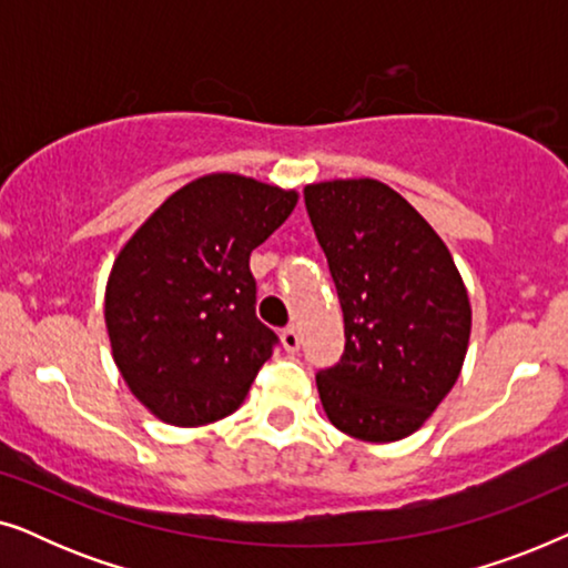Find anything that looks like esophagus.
<instances>
[{"label":"esophagus","instance_id":"1","mask_svg":"<svg viewBox=\"0 0 568 568\" xmlns=\"http://www.w3.org/2000/svg\"><path fill=\"white\" fill-rule=\"evenodd\" d=\"M282 344H284V348L286 352H297L300 348V344H302V338H300V331L294 328V325H290V328H284L282 331Z\"/></svg>","mask_w":568,"mask_h":568}]
</instances>
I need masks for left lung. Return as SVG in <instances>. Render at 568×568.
<instances>
[{
	"label": "left lung",
	"mask_w": 568,
	"mask_h": 568,
	"mask_svg": "<svg viewBox=\"0 0 568 568\" xmlns=\"http://www.w3.org/2000/svg\"><path fill=\"white\" fill-rule=\"evenodd\" d=\"M344 310L346 346L317 372L331 424L362 442L414 434L453 390L470 338V300L432 224L390 185H305Z\"/></svg>",
	"instance_id": "left-lung-1"
}]
</instances>
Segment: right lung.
Listing matches in <instances>:
<instances>
[{"label":"right lung","instance_id":"add662e5","mask_svg":"<svg viewBox=\"0 0 568 568\" xmlns=\"http://www.w3.org/2000/svg\"><path fill=\"white\" fill-rule=\"evenodd\" d=\"M297 191L214 173L175 191L123 245L105 325L129 390L173 426L230 416L276 333L255 315L251 253L284 224Z\"/></svg>","mask_w":568,"mask_h":568}]
</instances>
